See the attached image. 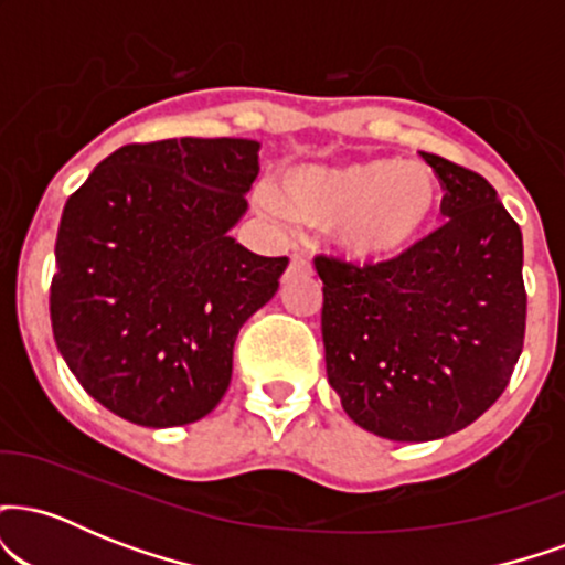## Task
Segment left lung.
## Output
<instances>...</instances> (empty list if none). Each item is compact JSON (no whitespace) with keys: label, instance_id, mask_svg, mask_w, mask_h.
<instances>
[{"label":"left lung","instance_id":"left-lung-1","mask_svg":"<svg viewBox=\"0 0 565 565\" xmlns=\"http://www.w3.org/2000/svg\"><path fill=\"white\" fill-rule=\"evenodd\" d=\"M260 142H132L63 206L50 284L57 350L82 387L142 427L191 425L223 401L233 342L287 260L228 233Z\"/></svg>","mask_w":565,"mask_h":565}]
</instances>
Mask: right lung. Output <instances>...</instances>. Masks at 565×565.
Returning <instances> with one entry per match:
<instances>
[{
	"label": "right lung",
	"mask_w": 565,
	"mask_h": 565,
	"mask_svg": "<svg viewBox=\"0 0 565 565\" xmlns=\"http://www.w3.org/2000/svg\"><path fill=\"white\" fill-rule=\"evenodd\" d=\"M444 225L412 238L430 174L395 170L348 206L345 249L316 265L329 385L348 417L391 440L462 430L502 395L523 350V236L481 174L419 153Z\"/></svg>",
	"instance_id": "obj_1"
}]
</instances>
